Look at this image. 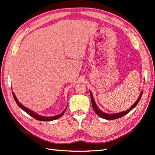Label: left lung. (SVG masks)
Returning a JSON list of instances; mask_svg holds the SVG:
<instances>
[{"instance_id":"obj_1","label":"left lung","mask_w":155,"mask_h":155,"mask_svg":"<svg viewBox=\"0 0 155 155\" xmlns=\"http://www.w3.org/2000/svg\"><path fill=\"white\" fill-rule=\"evenodd\" d=\"M90 92V94H91V102H92V104H93V107L94 108V110L95 111V113H96V114L98 115V116H99L100 117L104 118V119H107V120H114V119H117V118H120L122 117H123L124 115L127 114V113H129L130 111L132 110L133 108L135 107L137 104L139 103V102L140 101V98H141V97H142V94H143V91H142L140 94V96L139 97V98H138V99L137 100V101L135 102V103H134V104L133 105L132 107H131L129 109H128L127 110L125 111H123V112H120V113H115V114H107V113H104V112L101 111L99 108H98V107L97 106V104L96 103H95V101L94 100V98H93V94H92L91 92L89 91Z\"/></svg>"}]
</instances>
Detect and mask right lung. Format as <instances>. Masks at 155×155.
<instances>
[{
  "label": "right lung",
  "instance_id": "obj_1",
  "mask_svg": "<svg viewBox=\"0 0 155 155\" xmlns=\"http://www.w3.org/2000/svg\"><path fill=\"white\" fill-rule=\"evenodd\" d=\"M12 95H13V97H14V98H15V101H16V104H18V106L20 108H21V109H22L25 112H26V113H27V114H28L29 115H30V116L32 117L33 118H35V119L38 120H41V121H51V120H56V119H58V118H61L62 116V115L64 114V112L66 111V110H67V107L64 110V111L62 112V113H61L60 114L56 115V116H54V117H44V116H41V115L38 114L37 113H35V112L32 111V110H31L30 109H28V108L25 107V106H23V105L21 103H19V101H18L17 98L16 97L15 94L14 93H13V92H12Z\"/></svg>",
  "mask_w": 155,
  "mask_h": 155
}]
</instances>
